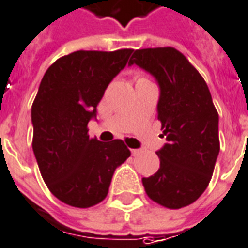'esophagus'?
Here are the masks:
<instances>
[{
  "mask_svg": "<svg viewBox=\"0 0 248 248\" xmlns=\"http://www.w3.org/2000/svg\"><path fill=\"white\" fill-rule=\"evenodd\" d=\"M141 153H142L141 149H132V155H133V157H137V155H140Z\"/></svg>",
  "mask_w": 248,
  "mask_h": 248,
  "instance_id": "obj_1",
  "label": "esophagus"
}]
</instances>
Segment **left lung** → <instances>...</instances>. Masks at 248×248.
Wrapping results in <instances>:
<instances>
[{"label":"left lung","mask_w":248,"mask_h":248,"mask_svg":"<svg viewBox=\"0 0 248 248\" xmlns=\"http://www.w3.org/2000/svg\"><path fill=\"white\" fill-rule=\"evenodd\" d=\"M128 65H137L158 82V119L167 141L157 152V172L142 178L145 191L159 205L180 209L202 196L213 175L218 113L202 74L175 48L137 49Z\"/></svg>","instance_id":"8db88e82"}]
</instances>
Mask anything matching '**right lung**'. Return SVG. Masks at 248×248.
I'll list each match as a JSON object with an SVG mask.
<instances>
[{
    "label": "right lung",
    "mask_w": 248,
    "mask_h": 248,
    "mask_svg": "<svg viewBox=\"0 0 248 248\" xmlns=\"http://www.w3.org/2000/svg\"><path fill=\"white\" fill-rule=\"evenodd\" d=\"M133 49L77 51L46 69L31 108L32 149L46 187L68 205L103 202L112 175L131 155L122 140L90 139L87 124Z\"/></svg>",
    "instance_id": "right-lung-1"
}]
</instances>
